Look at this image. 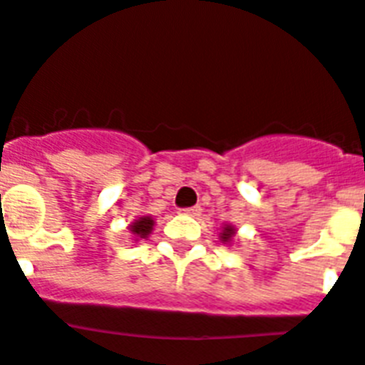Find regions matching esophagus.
<instances>
[{
    "mask_svg": "<svg viewBox=\"0 0 365 365\" xmlns=\"http://www.w3.org/2000/svg\"><path fill=\"white\" fill-rule=\"evenodd\" d=\"M180 215H186V216H192V218H195V216L201 215V207H190V209H182L180 210Z\"/></svg>",
    "mask_w": 365,
    "mask_h": 365,
    "instance_id": "1",
    "label": "esophagus"
}]
</instances>
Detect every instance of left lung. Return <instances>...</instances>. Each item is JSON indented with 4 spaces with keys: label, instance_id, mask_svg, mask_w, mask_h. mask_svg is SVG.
<instances>
[{
    "label": "left lung",
    "instance_id": "8db88e82",
    "mask_svg": "<svg viewBox=\"0 0 365 365\" xmlns=\"http://www.w3.org/2000/svg\"><path fill=\"white\" fill-rule=\"evenodd\" d=\"M235 235H237V227L233 224H224L220 230V242L222 244H233Z\"/></svg>",
    "mask_w": 365,
    "mask_h": 365
}]
</instances>
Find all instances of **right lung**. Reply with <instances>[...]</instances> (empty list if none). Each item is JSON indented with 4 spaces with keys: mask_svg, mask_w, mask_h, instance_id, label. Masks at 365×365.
Wrapping results in <instances>:
<instances>
[{
    "mask_svg": "<svg viewBox=\"0 0 365 365\" xmlns=\"http://www.w3.org/2000/svg\"><path fill=\"white\" fill-rule=\"evenodd\" d=\"M153 230H155V218L149 215L138 216V218L132 220L130 225H128L132 240H135V242L141 239H147V237L153 233Z\"/></svg>",
    "mask_w": 365,
    "mask_h": 365,
    "instance_id": "right-lung-1",
    "label": "right lung"
}]
</instances>
